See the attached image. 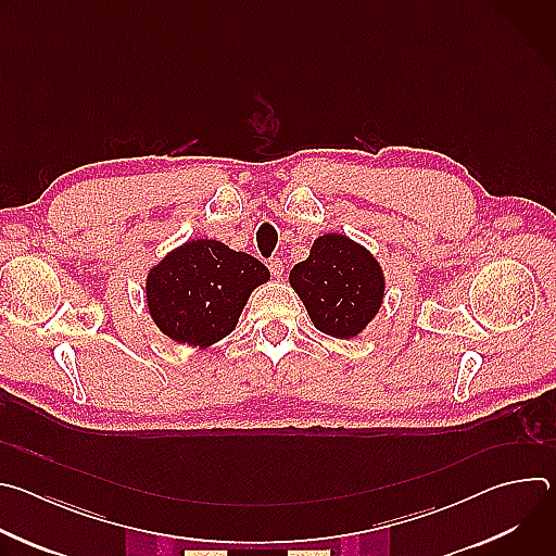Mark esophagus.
<instances>
[{"label": "esophagus", "instance_id": "1", "mask_svg": "<svg viewBox=\"0 0 556 556\" xmlns=\"http://www.w3.org/2000/svg\"><path fill=\"white\" fill-rule=\"evenodd\" d=\"M268 268H270L273 277H277V279L283 275V262H281V260H277V257L268 262Z\"/></svg>", "mask_w": 556, "mask_h": 556}]
</instances>
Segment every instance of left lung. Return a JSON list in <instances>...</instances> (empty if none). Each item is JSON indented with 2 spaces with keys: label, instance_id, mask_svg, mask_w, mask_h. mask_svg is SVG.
<instances>
[{
  "label": "left lung",
  "instance_id": "8db88e82",
  "mask_svg": "<svg viewBox=\"0 0 556 556\" xmlns=\"http://www.w3.org/2000/svg\"><path fill=\"white\" fill-rule=\"evenodd\" d=\"M290 286L316 330L354 339L380 309L384 277L376 257L341 232L316 237L305 262L290 270Z\"/></svg>",
  "mask_w": 556,
  "mask_h": 556
}]
</instances>
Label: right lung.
Wrapping results in <instances>:
<instances>
[{
    "label": "right lung",
    "instance_id": "add662e5",
    "mask_svg": "<svg viewBox=\"0 0 556 556\" xmlns=\"http://www.w3.org/2000/svg\"><path fill=\"white\" fill-rule=\"evenodd\" d=\"M268 279L253 255L189 240L149 270L147 307L165 337L204 350L235 330L251 292Z\"/></svg>",
    "mask_w": 556,
    "mask_h": 556
}]
</instances>
